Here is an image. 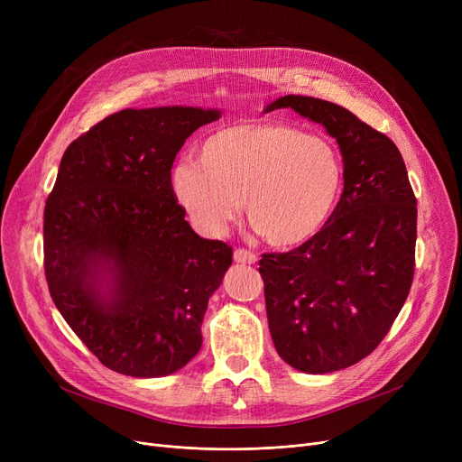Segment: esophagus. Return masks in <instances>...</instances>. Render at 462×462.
Listing matches in <instances>:
<instances>
[{
  "label": "esophagus",
  "instance_id": "1",
  "mask_svg": "<svg viewBox=\"0 0 462 462\" xmlns=\"http://www.w3.org/2000/svg\"><path fill=\"white\" fill-rule=\"evenodd\" d=\"M234 260L237 263H254L256 262V254L253 251H247V249H236L234 251Z\"/></svg>",
  "mask_w": 462,
  "mask_h": 462
}]
</instances>
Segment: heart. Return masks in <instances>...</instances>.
Returning a JSON list of instances; mask_svg holds the SVG:
<instances>
[{
  "mask_svg": "<svg viewBox=\"0 0 462 462\" xmlns=\"http://www.w3.org/2000/svg\"><path fill=\"white\" fill-rule=\"evenodd\" d=\"M170 181L199 232L223 236L245 200L254 232L288 249L328 225L345 189V164L324 136L281 121H241L206 136L199 162L181 161Z\"/></svg>",
  "mask_w": 462,
  "mask_h": 462,
  "instance_id": "b5f03b06",
  "label": "heart"
}]
</instances>
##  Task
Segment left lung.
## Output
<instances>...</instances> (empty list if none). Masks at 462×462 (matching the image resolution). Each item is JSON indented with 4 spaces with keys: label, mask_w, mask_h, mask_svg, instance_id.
<instances>
[{
    "label": "left lung",
    "mask_w": 462,
    "mask_h": 462,
    "mask_svg": "<svg viewBox=\"0 0 462 462\" xmlns=\"http://www.w3.org/2000/svg\"><path fill=\"white\" fill-rule=\"evenodd\" d=\"M292 108L337 138L345 190L328 225L288 253L258 262L279 356L324 374L367 357L393 326L416 268V197L393 140L350 110L284 95L265 112Z\"/></svg>",
    "instance_id": "obj_1"
}]
</instances>
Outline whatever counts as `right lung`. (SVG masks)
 Returning <instances> with one entry per match:
<instances>
[{
	"instance_id": "add662e5",
	"label": "right lung",
	"mask_w": 462,
	"mask_h": 462,
	"mask_svg": "<svg viewBox=\"0 0 462 462\" xmlns=\"http://www.w3.org/2000/svg\"><path fill=\"white\" fill-rule=\"evenodd\" d=\"M218 116L127 108L61 157L42 223L48 290L88 350L119 374H172L202 346L204 312L232 247L190 228L170 170L185 140Z\"/></svg>"
}]
</instances>
